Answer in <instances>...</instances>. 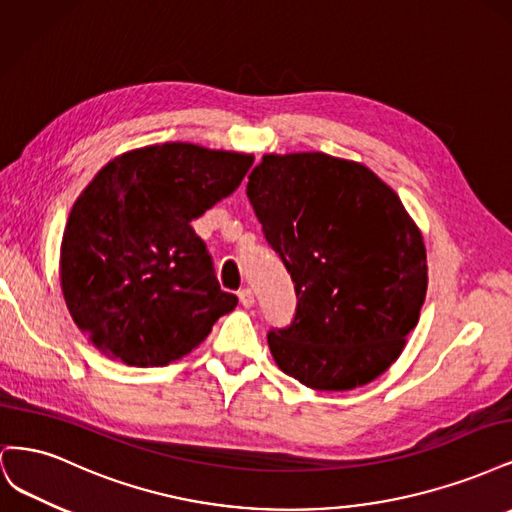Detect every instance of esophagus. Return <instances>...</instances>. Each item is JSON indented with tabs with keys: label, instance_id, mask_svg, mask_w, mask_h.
Returning <instances> with one entry per match:
<instances>
[{
	"label": "esophagus",
	"instance_id": "esophagus-1",
	"mask_svg": "<svg viewBox=\"0 0 512 512\" xmlns=\"http://www.w3.org/2000/svg\"><path fill=\"white\" fill-rule=\"evenodd\" d=\"M239 301H241L243 307H252L254 305V292H252V288L239 290Z\"/></svg>",
	"mask_w": 512,
	"mask_h": 512
}]
</instances>
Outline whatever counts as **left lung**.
I'll return each mask as SVG.
<instances>
[{"label": "left lung", "mask_w": 512, "mask_h": 512, "mask_svg": "<svg viewBox=\"0 0 512 512\" xmlns=\"http://www.w3.org/2000/svg\"><path fill=\"white\" fill-rule=\"evenodd\" d=\"M247 198L299 299L290 327L267 335L277 367L316 391L376 380L427 292L423 235L399 196L359 162L303 151L262 158Z\"/></svg>", "instance_id": "8db88e82"}]
</instances>
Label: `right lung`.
Returning a JSON list of instances; mask_svg holds the SVG:
<instances>
[{
	"mask_svg": "<svg viewBox=\"0 0 512 512\" xmlns=\"http://www.w3.org/2000/svg\"><path fill=\"white\" fill-rule=\"evenodd\" d=\"M252 162L250 153L164 143L100 168L76 198L59 256L68 312L98 350L162 367L237 307L190 222L235 192Z\"/></svg>",
	"mask_w": 512,
	"mask_h": 512,
	"instance_id": "1",
	"label": "right lung"
}]
</instances>
